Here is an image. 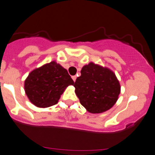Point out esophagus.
I'll return each mask as SVG.
<instances>
[{"instance_id":"34e87169","label":"esophagus","mask_w":155,"mask_h":155,"mask_svg":"<svg viewBox=\"0 0 155 155\" xmlns=\"http://www.w3.org/2000/svg\"><path fill=\"white\" fill-rule=\"evenodd\" d=\"M72 79H73V81L75 82V81H76V76H72Z\"/></svg>"}]
</instances>
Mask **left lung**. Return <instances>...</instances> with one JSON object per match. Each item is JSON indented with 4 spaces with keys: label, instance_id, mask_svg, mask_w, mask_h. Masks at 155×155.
Instances as JSON below:
<instances>
[{
    "label": "left lung",
    "instance_id": "left-lung-1",
    "mask_svg": "<svg viewBox=\"0 0 155 155\" xmlns=\"http://www.w3.org/2000/svg\"><path fill=\"white\" fill-rule=\"evenodd\" d=\"M80 103L90 113H102L117 102L121 87L116 75L107 67L90 62L83 66L74 84Z\"/></svg>",
    "mask_w": 155,
    "mask_h": 155
}]
</instances>
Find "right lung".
Listing matches in <instances>:
<instances>
[{
	"label": "right lung",
	"mask_w": 155,
	"mask_h": 155,
	"mask_svg": "<svg viewBox=\"0 0 155 155\" xmlns=\"http://www.w3.org/2000/svg\"><path fill=\"white\" fill-rule=\"evenodd\" d=\"M74 83L67 70L56 61H51L28 74L24 89L33 104L46 108L56 104L66 88Z\"/></svg>",
	"instance_id": "obj_1"
}]
</instances>
